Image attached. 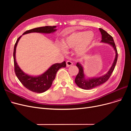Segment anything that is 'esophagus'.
<instances>
[{
  "label": "esophagus",
  "instance_id": "esophagus-1",
  "mask_svg": "<svg viewBox=\"0 0 131 131\" xmlns=\"http://www.w3.org/2000/svg\"><path fill=\"white\" fill-rule=\"evenodd\" d=\"M66 64H67V66L68 67L73 65V62L70 61H67L66 62Z\"/></svg>",
  "mask_w": 131,
  "mask_h": 131
}]
</instances>
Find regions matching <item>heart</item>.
Masks as SVG:
<instances>
[{"label": "heart", "instance_id": "obj_1", "mask_svg": "<svg viewBox=\"0 0 131 131\" xmlns=\"http://www.w3.org/2000/svg\"><path fill=\"white\" fill-rule=\"evenodd\" d=\"M93 39L92 31H74L62 39L61 45L66 49H75L78 55H83L89 49Z\"/></svg>", "mask_w": 131, "mask_h": 131}]
</instances>
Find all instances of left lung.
Listing matches in <instances>:
<instances>
[{
  "instance_id": "left-lung-1",
  "label": "left lung",
  "mask_w": 131,
  "mask_h": 131,
  "mask_svg": "<svg viewBox=\"0 0 131 131\" xmlns=\"http://www.w3.org/2000/svg\"><path fill=\"white\" fill-rule=\"evenodd\" d=\"M100 30L102 34V42L108 43L110 44L114 47V50H115L116 52V56L115 60L113 62V64L111 67L109 72L107 73L104 76H102L101 77H100L98 78H93V79H85L84 71H83V68L80 64H79V63H77L76 66L78 67L79 68V73L78 75H77L76 78L75 79V82L76 83V84L82 89L84 90H90L96 88L97 86H100L103 84H104V82L108 81L109 78L110 77L111 75L113 73V71L115 67L117 60V51L116 49V47L115 46V43L114 42V39L113 37L111 35L106 32V31L103 30L102 28H100Z\"/></svg>"
}]
</instances>
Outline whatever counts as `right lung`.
Returning <instances> with one entry per match:
<instances>
[{
	"mask_svg": "<svg viewBox=\"0 0 131 131\" xmlns=\"http://www.w3.org/2000/svg\"><path fill=\"white\" fill-rule=\"evenodd\" d=\"M55 28L56 26H45L35 28L26 31L23 34L32 32L50 33L56 30V29H54ZM21 37V36L17 39L15 44L14 49V70L16 75L19 81L21 82V84L28 90L36 93L44 92L52 85V82L56 77L57 71L60 68H65L66 67V63L64 61L61 63H56V64H53L45 73L39 77H33L24 73L17 65L15 57L16 48Z\"/></svg>",
	"mask_w": 131,
	"mask_h": 131,
	"instance_id": "1",
	"label": "right lung"
}]
</instances>
